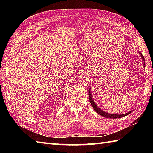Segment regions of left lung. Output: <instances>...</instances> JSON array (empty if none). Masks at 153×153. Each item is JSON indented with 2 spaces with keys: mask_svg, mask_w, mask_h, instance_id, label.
I'll list each match as a JSON object with an SVG mask.
<instances>
[{
  "mask_svg": "<svg viewBox=\"0 0 153 153\" xmlns=\"http://www.w3.org/2000/svg\"><path fill=\"white\" fill-rule=\"evenodd\" d=\"M140 56H142V60H143V61H144V65H145V61H144V56H143V55H142L140 53ZM144 67H145L144 66ZM89 101H90V104H91L93 108H94L96 112L98 113V114H100V115H102V117H104L111 118V119L121 118V117H124V116L128 115V114L131 113V112H132V111H130V112H128V113H127L126 114H122V115H115H115H114V114H110V113H107L105 112V111H103L102 110L100 109V108H98V106H97V105L95 104V102L93 101V98H92V96H91V90H90V89H89Z\"/></svg>",
  "mask_w": 153,
  "mask_h": 153,
  "instance_id": "1",
  "label": "left lung"
}]
</instances>
